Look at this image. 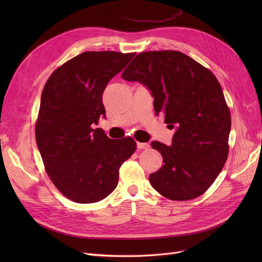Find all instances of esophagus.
Here are the masks:
<instances>
[{
	"mask_svg": "<svg viewBox=\"0 0 262 262\" xmlns=\"http://www.w3.org/2000/svg\"><path fill=\"white\" fill-rule=\"evenodd\" d=\"M137 147L139 149H145V148H148L149 145H148V143H142V142H138Z\"/></svg>",
	"mask_w": 262,
	"mask_h": 262,
	"instance_id": "1",
	"label": "esophagus"
}]
</instances>
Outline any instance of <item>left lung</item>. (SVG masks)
I'll list each match as a JSON object with an SVG mask.
<instances>
[{"mask_svg":"<svg viewBox=\"0 0 262 262\" xmlns=\"http://www.w3.org/2000/svg\"><path fill=\"white\" fill-rule=\"evenodd\" d=\"M143 84L175 129L171 145L153 141L162 168L149 175L152 187L169 200L186 201L204 193L219 176L228 154L231 114L223 91L210 70L187 54L147 51L138 54L121 75Z\"/></svg>","mask_w":262,"mask_h":262,"instance_id":"obj_1","label":"left lung"}]
</instances>
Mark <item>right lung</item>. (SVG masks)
Returning <instances> with one entry per match:
<instances>
[{"label":"right lung","instance_id":"1","mask_svg":"<svg viewBox=\"0 0 262 262\" xmlns=\"http://www.w3.org/2000/svg\"><path fill=\"white\" fill-rule=\"evenodd\" d=\"M136 53L87 51L57 69L47 81L36 123L46 171L68 199L94 203L116 189L119 168L137 148L131 138L112 140L94 129L106 118L102 94Z\"/></svg>","mask_w":262,"mask_h":262}]
</instances>
